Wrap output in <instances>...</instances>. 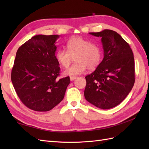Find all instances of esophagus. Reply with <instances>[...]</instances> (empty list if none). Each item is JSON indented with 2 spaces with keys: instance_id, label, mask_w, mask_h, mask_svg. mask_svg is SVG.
I'll list each match as a JSON object with an SVG mask.
<instances>
[{
  "instance_id": "34e87169",
  "label": "esophagus",
  "mask_w": 149,
  "mask_h": 149,
  "mask_svg": "<svg viewBox=\"0 0 149 149\" xmlns=\"http://www.w3.org/2000/svg\"><path fill=\"white\" fill-rule=\"evenodd\" d=\"M76 78H77L76 76H71L70 77V81H74V80H75Z\"/></svg>"
}]
</instances>
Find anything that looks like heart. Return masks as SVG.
Wrapping results in <instances>:
<instances>
[{
  "mask_svg": "<svg viewBox=\"0 0 149 149\" xmlns=\"http://www.w3.org/2000/svg\"><path fill=\"white\" fill-rule=\"evenodd\" d=\"M67 51L59 49L55 57L57 61L63 67L67 68L70 64L72 57L76 62L64 71L66 75H77L81 74L88 68L90 70L95 69L101 61L102 50L95 43L81 37H75L66 43Z\"/></svg>",
  "mask_w": 149,
  "mask_h": 149,
  "instance_id": "heart-1",
  "label": "heart"
}]
</instances>
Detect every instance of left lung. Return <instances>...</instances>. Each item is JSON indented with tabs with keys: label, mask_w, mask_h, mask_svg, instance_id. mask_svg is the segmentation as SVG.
Segmentation results:
<instances>
[{
	"label": "left lung",
	"mask_w": 149,
	"mask_h": 149,
	"mask_svg": "<svg viewBox=\"0 0 149 149\" xmlns=\"http://www.w3.org/2000/svg\"><path fill=\"white\" fill-rule=\"evenodd\" d=\"M91 35L101 38L104 58L93 72L85 77L86 100L99 108L118 106L134 86V59L129 44L119 34L104 29Z\"/></svg>",
	"instance_id": "8db88e82"
}]
</instances>
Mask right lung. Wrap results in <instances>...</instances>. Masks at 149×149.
I'll list each match as a JSON object with an SVG mask.
<instances>
[{"mask_svg":"<svg viewBox=\"0 0 149 149\" xmlns=\"http://www.w3.org/2000/svg\"><path fill=\"white\" fill-rule=\"evenodd\" d=\"M59 35L34 36L19 47L11 71V81L25 106L48 111L65 97L70 77L58 79L59 64L55 53Z\"/></svg>","mask_w":149,"mask_h":149,"instance_id":"add662e5","label":"right lung"}]
</instances>
